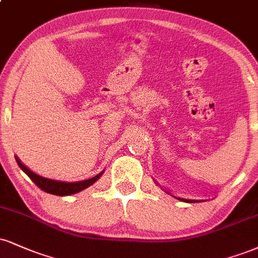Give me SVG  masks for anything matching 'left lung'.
Listing matches in <instances>:
<instances>
[{"label": "left lung", "instance_id": "8db88e82", "mask_svg": "<svg viewBox=\"0 0 258 258\" xmlns=\"http://www.w3.org/2000/svg\"><path fill=\"white\" fill-rule=\"evenodd\" d=\"M178 198L180 201H184V202H187V203H192V202H198V201H195V200H185V198H180V197H175Z\"/></svg>", "mask_w": 258, "mask_h": 258}]
</instances>
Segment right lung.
Instances as JSON below:
<instances>
[{
    "label": "right lung",
    "mask_w": 258,
    "mask_h": 258,
    "mask_svg": "<svg viewBox=\"0 0 258 258\" xmlns=\"http://www.w3.org/2000/svg\"><path fill=\"white\" fill-rule=\"evenodd\" d=\"M15 160H17V162L19 164L20 168L26 173L27 176H29V178L32 180L37 186H38L40 190L45 191L46 194L56 195V196H70V195L77 194V192L85 190V188H88L89 186L95 184V182L99 179V176L103 174V172H101L99 174L94 176V178L83 180V181H77V182L58 181V180L43 178V176L36 174V173H33L32 170H30L26 166H24L18 157H15Z\"/></svg>",
    "instance_id": "obj_1"
}]
</instances>
